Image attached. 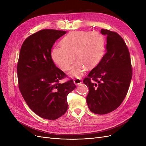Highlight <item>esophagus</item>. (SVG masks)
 I'll return each instance as SVG.
<instances>
[{"mask_svg": "<svg viewBox=\"0 0 146 146\" xmlns=\"http://www.w3.org/2000/svg\"><path fill=\"white\" fill-rule=\"evenodd\" d=\"M74 83L76 84V85H78L82 83V80L80 78H76L74 80Z\"/></svg>", "mask_w": 146, "mask_h": 146, "instance_id": "obj_1", "label": "esophagus"}]
</instances>
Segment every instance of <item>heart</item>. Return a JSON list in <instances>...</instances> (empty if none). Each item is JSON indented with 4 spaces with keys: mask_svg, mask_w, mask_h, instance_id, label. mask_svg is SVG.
Here are the masks:
<instances>
[{
    "mask_svg": "<svg viewBox=\"0 0 146 146\" xmlns=\"http://www.w3.org/2000/svg\"><path fill=\"white\" fill-rule=\"evenodd\" d=\"M104 39L98 32L76 31L68 33L52 50V60L63 71H68L74 64L69 76L80 77L87 69L99 62L104 51ZM76 56H75L74 55Z\"/></svg>",
    "mask_w": 146,
    "mask_h": 146,
    "instance_id": "heart-1",
    "label": "heart"
}]
</instances>
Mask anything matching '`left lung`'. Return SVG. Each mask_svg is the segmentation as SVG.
<instances>
[{"instance_id": "left-lung-1", "label": "left lung", "mask_w": 146, "mask_h": 146, "mask_svg": "<svg viewBox=\"0 0 146 146\" xmlns=\"http://www.w3.org/2000/svg\"><path fill=\"white\" fill-rule=\"evenodd\" d=\"M107 36V51L94 68L83 79L88 87V108L95 114L114 111L125 99L132 78L129 48L123 38L115 32L102 29Z\"/></svg>"}]
</instances>
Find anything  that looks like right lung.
Wrapping results in <instances>:
<instances>
[{"instance_id":"add662e5","label":"right lung","mask_w":146,"mask_h":146,"mask_svg":"<svg viewBox=\"0 0 146 146\" xmlns=\"http://www.w3.org/2000/svg\"><path fill=\"white\" fill-rule=\"evenodd\" d=\"M66 31L44 29L31 35L21 46L17 65L19 89L29 108L48 120L61 117L68 109L67 96L76 88L72 79L56 67L51 49Z\"/></svg>"}]
</instances>
